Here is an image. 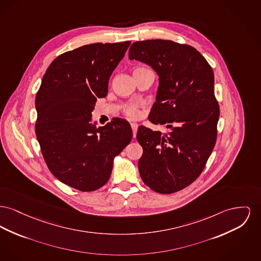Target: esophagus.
<instances>
[{"label": "esophagus", "instance_id": "1", "mask_svg": "<svg viewBox=\"0 0 261 261\" xmlns=\"http://www.w3.org/2000/svg\"><path fill=\"white\" fill-rule=\"evenodd\" d=\"M131 128H132V131H133V137L135 138L136 134H137V130H138V124L134 122L131 123Z\"/></svg>", "mask_w": 261, "mask_h": 261}]
</instances>
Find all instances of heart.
<instances>
[{
  "label": "heart",
  "instance_id": "obj_1",
  "mask_svg": "<svg viewBox=\"0 0 261 261\" xmlns=\"http://www.w3.org/2000/svg\"><path fill=\"white\" fill-rule=\"evenodd\" d=\"M124 112H125L129 117H132V118L138 117V108H137L136 106H134V105H129V106H127L126 108H124Z\"/></svg>",
  "mask_w": 261,
  "mask_h": 261
}]
</instances>
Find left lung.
<instances>
[{
  "label": "left lung",
  "mask_w": 261,
  "mask_h": 261,
  "mask_svg": "<svg viewBox=\"0 0 261 261\" xmlns=\"http://www.w3.org/2000/svg\"><path fill=\"white\" fill-rule=\"evenodd\" d=\"M129 59L159 76L149 120L169 128L162 133L139 126L141 178L155 192H176L199 176L214 149L220 109L213 70L195 48L170 40L134 42Z\"/></svg>",
  "instance_id": "left-lung-1"
}]
</instances>
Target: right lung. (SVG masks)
<instances>
[{
	"mask_svg": "<svg viewBox=\"0 0 261 261\" xmlns=\"http://www.w3.org/2000/svg\"><path fill=\"white\" fill-rule=\"evenodd\" d=\"M93 43L58 56L35 97L36 138L47 167L63 184L92 191L108 182L114 158L132 140L128 121L96 127L92 111L107 96L108 81L130 45Z\"/></svg>",
	"mask_w": 261,
	"mask_h": 261,
	"instance_id": "1",
	"label": "right lung"
}]
</instances>
